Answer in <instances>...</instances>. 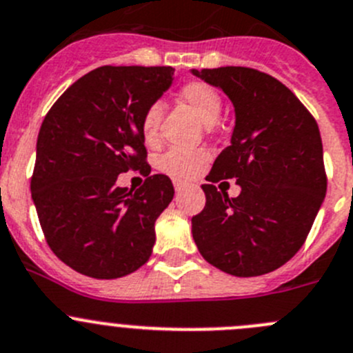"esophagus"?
Returning <instances> with one entry per match:
<instances>
[{"mask_svg":"<svg viewBox=\"0 0 353 353\" xmlns=\"http://www.w3.org/2000/svg\"><path fill=\"white\" fill-rule=\"evenodd\" d=\"M174 188H176V193H179L184 188V184L181 183V181H174Z\"/></svg>","mask_w":353,"mask_h":353,"instance_id":"1","label":"esophagus"}]
</instances>
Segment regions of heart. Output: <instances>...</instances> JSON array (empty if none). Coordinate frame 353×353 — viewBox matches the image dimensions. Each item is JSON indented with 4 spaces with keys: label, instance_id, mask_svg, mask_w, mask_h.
Masks as SVG:
<instances>
[{
    "label": "heart",
    "instance_id": "obj_1",
    "mask_svg": "<svg viewBox=\"0 0 353 353\" xmlns=\"http://www.w3.org/2000/svg\"><path fill=\"white\" fill-rule=\"evenodd\" d=\"M179 99L207 127H210L221 113V95L217 94L216 88L203 81H190L184 85L179 90ZM161 118H163V102L161 101L153 102L144 111L141 130H143V137L148 144H154L160 137ZM207 160H209V153L203 150L172 148L161 154L158 160V169L174 179H192L202 172Z\"/></svg>",
    "mask_w": 353,
    "mask_h": 353
}]
</instances>
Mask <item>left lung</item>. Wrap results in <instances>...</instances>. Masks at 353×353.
Returning <instances> with one entry per match:
<instances>
[{"label":"left lung","mask_w":353,"mask_h":353,"mask_svg":"<svg viewBox=\"0 0 353 353\" xmlns=\"http://www.w3.org/2000/svg\"><path fill=\"white\" fill-rule=\"evenodd\" d=\"M192 72L235 108L232 144L202 184L207 202L192 219L193 239L203 259L230 275L270 273L301 249L325 196L319 125L285 85L258 69ZM225 179L243 188L239 197L216 190Z\"/></svg>","instance_id":"1"}]
</instances>
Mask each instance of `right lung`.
<instances>
[{
    "label": "right lung",
    "instance_id": "right-lung-1",
    "mask_svg": "<svg viewBox=\"0 0 353 353\" xmlns=\"http://www.w3.org/2000/svg\"><path fill=\"white\" fill-rule=\"evenodd\" d=\"M172 80L170 65H102L43 120L31 196L54 254L81 275L118 279L150 259L174 186L163 174L150 176L141 123ZM127 170L148 176L136 192L116 186Z\"/></svg>",
    "mask_w": 353,
    "mask_h": 353
}]
</instances>
